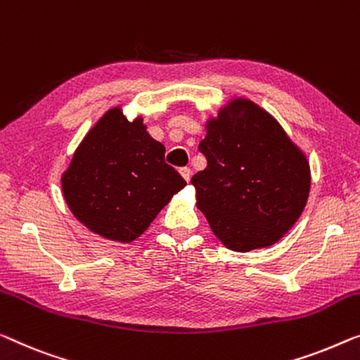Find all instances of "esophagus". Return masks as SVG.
Here are the masks:
<instances>
[{
  "mask_svg": "<svg viewBox=\"0 0 360 360\" xmlns=\"http://www.w3.org/2000/svg\"><path fill=\"white\" fill-rule=\"evenodd\" d=\"M179 173H181V176H182V178H184L186 181H189L191 176H192V171H191V168H187V166H184V168H181Z\"/></svg>",
  "mask_w": 360,
  "mask_h": 360,
  "instance_id": "34e87169",
  "label": "esophagus"
}]
</instances>
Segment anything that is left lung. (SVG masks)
Masks as SVG:
<instances>
[{
    "label": "left lung",
    "instance_id": "1",
    "mask_svg": "<svg viewBox=\"0 0 360 360\" xmlns=\"http://www.w3.org/2000/svg\"><path fill=\"white\" fill-rule=\"evenodd\" d=\"M198 150L207 168L191 179L197 207L226 248H268L297 221L310 191L307 158L265 110L234 100L207 122Z\"/></svg>",
    "mask_w": 360,
    "mask_h": 360
}]
</instances>
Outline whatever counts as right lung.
Returning <instances> with one entry per match:
<instances>
[{
  "instance_id": "add662e5",
  "label": "right lung",
  "mask_w": 360,
  "mask_h": 360,
  "mask_svg": "<svg viewBox=\"0 0 360 360\" xmlns=\"http://www.w3.org/2000/svg\"><path fill=\"white\" fill-rule=\"evenodd\" d=\"M80 223L111 240L131 243L150 226L186 181L165 162L142 117L127 121L112 108L87 134L61 179Z\"/></svg>"
}]
</instances>
